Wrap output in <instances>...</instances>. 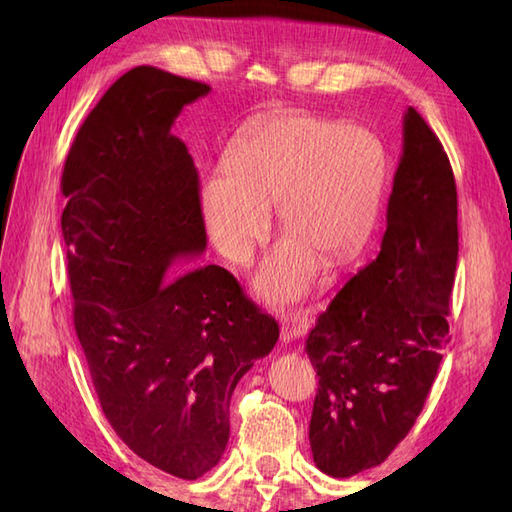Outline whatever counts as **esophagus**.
<instances>
[{
    "mask_svg": "<svg viewBox=\"0 0 512 512\" xmlns=\"http://www.w3.org/2000/svg\"><path fill=\"white\" fill-rule=\"evenodd\" d=\"M310 328L306 310H290L281 314V343H292L303 336Z\"/></svg>",
    "mask_w": 512,
    "mask_h": 512,
    "instance_id": "esophagus-1",
    "label": "esophagus"
}]
</instances>
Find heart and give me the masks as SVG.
Segmentation results:
<instances>
[{
  "label": "heart",
  "mask_w": 512,
  "mask_h": 512,
  "mask_svg": "<svg viewBox=\"0 0 512 512\" xmlns=\"http://www.w3.org/2000/svg\"><path fill=\"white\" fill-rule=\"evenodd\" d=\"M224 171L200 182V211L215 248L244 264L270 226L277 202L288 233L257 270L259 295L301 297L319 270L350 259L372 228L385 151L369 129L317 116H277L226 151Z\"/></svg>",
  "instance_id": "obj_1"
}]
</instances>
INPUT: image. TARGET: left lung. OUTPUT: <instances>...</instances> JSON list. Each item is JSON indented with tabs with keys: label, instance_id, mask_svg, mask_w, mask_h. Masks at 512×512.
I'll return each instance as SVG.
<instances>
[{
	"label": "left lung",
	"instance_id": "1",
	"mask_svg": "<svg viewBox=\"0 0 512 512\" xmlns=\"http://www.w3.org/2000/svg\"><path fill=\"white\" fill-rule=\"evenodd\" d=\"M455 264L451 162L409 107L380 253L336 292L306 339L319 376L310 447L325 475L378 466L411 431L449 343Z\"/></svg>",
	"mask_w": 512,
	"mask_h": 512
}]
</instances>
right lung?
I'll return each instance as SVG.
<instances>
[{
    "instance_id": "add662e5",
    "label": "right lung",
    "mask_w": 512,
    "mask_h": 512,
    "mask_svg": "<svg viewBox=\"0 0 512 512\" xmlns=\"http://www.w3.org/2000/svg\"><path fill=\"white\" fill-rule=\"evenodd\" d=\"M206 83L138 65L85 118L65 158L74 330L116 436L182 480L220 462L233 389L279 339L273 317L204 253L198 171L171 134Z\"/></svg>"
}]
</instances>
